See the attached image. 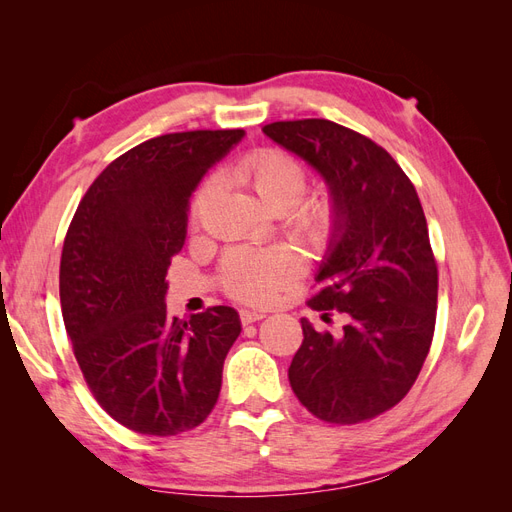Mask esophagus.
<instances>
[{
  "instance_id": "1",
  "label": "esophagus",
  "mask_w": 512,
  "mask_h": 512,
  "mask_svg": "<svg viewBox=\"0 0 512 512\" xmlns=\"http://www.w3.org/2000/svg\"><path fill=\"white\" fill-rule=\"evenodd\" d=\"M239 318H241V322H243V324H252V322H258V320H262V318H267V314L254 312V309H241V312H239Z\"/></svg>"
}]
</instances>
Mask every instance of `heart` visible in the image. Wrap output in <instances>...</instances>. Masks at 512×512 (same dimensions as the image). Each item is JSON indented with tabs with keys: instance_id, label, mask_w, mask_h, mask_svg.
Returning <instances> with one entry per match:
<instances>
[{
	"instance_id": "heart-1",
	"label": "heart",
	"mask_w": 512,
	"mask_h": 512,
	"mask_svg": "<svg viewBox=\"0 0 512 512\" xmlns=\"http://www.w3.org/2000/svg\"><path fill=\"white\" fill-rule=\"evenodd\" d=\"M232 181L252 190L273 211H282L288 230L314 252H327L339 235L337 200L327 192L305 194L307 170L282 149H254L230 166ZM207 181L190 203V222L198 224L213 196ZM303 273V258L288 245L237 247L222 262V286L232 299L267 303Z\"/></svg>"
}]
</instances>
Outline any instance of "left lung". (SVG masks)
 Wrapping results in <instances>:
<instances>
[{
  "label": "left lung",
  "mask_w": 512,
  "mask_h": 512,
  "mask_svg": "<svg viewBox=\"0 0 512 512\" xmlns=\"http://www.w3.org/2000/svg\"><path fill=\"white\" fill-rule=\"evenodd\" d=\"M262 132L318 170L342 215L307 305L322 318L344 314V333H318L303 318L290 386L324 423L369 421L408 395L436 329L438 265L421 200L389 151L335 121H275Z\"/></svg>",
  "instance_id": "left-lung-1"
}]
</instances>
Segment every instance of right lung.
Returning a JSON list of instances; mask_svg holds the SVG:
<instances>
[{
	"label": "right lung",
	"instance_id": "add662e5",
	"mask_svg": "<svg viewBox=\"0 0 512 512\" xmlns=\"http://www.w3.org/2000/svg\"><path fill=\"white\" fill-rule=\"evenodd\" d=\"M243 130L149 138L108 164L76 207L59 265L61 316L83 378L117 423L145 436L198 427L222 389L239 314L168 316L166 271L190 196Z\"/></svg>",
	"mask_w": 512,
	"mask_h": 512
}]
</instances>
